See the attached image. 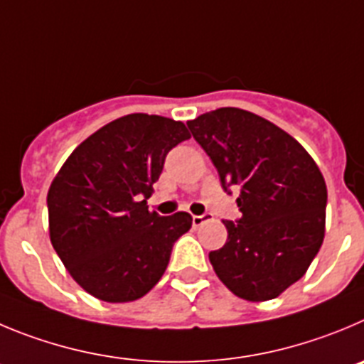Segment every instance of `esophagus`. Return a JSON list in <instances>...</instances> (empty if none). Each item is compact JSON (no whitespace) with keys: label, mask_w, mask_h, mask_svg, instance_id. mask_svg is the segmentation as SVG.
Wrapping results in <instances>:
<instances>
[{"label":"esophagus","mask_w":364,"mask_h":364,"mask_svg":"<svg viewBox=\"0 0 364 364\" xmlns=\"http://www.w3.org/2000/svg\"><path fill=\"white\" fill-rule=\"evenodd\" d=\"M212 219V213H203V215H193L192 217V224L198 228V226H201V224L208 223V220Z\"/></svg>","instance_id":"34e87169"}]
</instances>
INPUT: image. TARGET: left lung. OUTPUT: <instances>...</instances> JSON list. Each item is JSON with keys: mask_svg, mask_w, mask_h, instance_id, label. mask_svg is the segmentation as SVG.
Returning <instances> with one entry per match:
<instances>
[{"mask_svg": "<svg viewBox=\"0 0 364 364\" xmlns=\"http://www.w3.org/2000/svg\"><path fill=\"white\" fill-rule=\"evenodd\" d=\"M240 219L223 220L228 240L210 251L226 287L250 301L273 300L300 280L325 237L327 185L309 152L266 118L220 107L186 122Z\"/></svg>", "mask_w": 364, "mask_h": 364, "instance_id": "1", "label": "left lung"}]
</instances>
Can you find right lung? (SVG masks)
I'll list each match as a JSON object with an SVG mask.
<instances>
[{
    "label": "right lung",
    "mask_w": 364,
    "mask_h": 364,
    "mask_svg": "<svg viewBox=\"0 0 364 364\" xmlns=\"http://www.w3.org/2000/svg\"><path fill=\"white\" fill-rule=\"evenodd\" d=\"M183 122L134 113L84 140L48 190L50 240L73 280L109 304L138 300L159 282L192 215L161 217L147 199Z\"/></svg>",
    "instance_id": "right-lung-1"
}]
</instances>
